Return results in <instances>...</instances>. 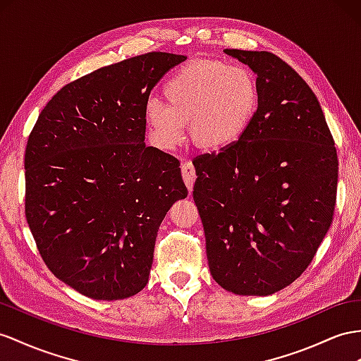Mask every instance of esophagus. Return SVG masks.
Instances as JSON below:
<instances>
[{
  "mask_svg": "<svg viewBox=\"0 0 361 361\" xmlns=\"http://www.w3.org/2000/svg\"><path fill=\"white\" fill-rule=\"evenodd\" d=\"M181 173H183V180H184V183H186L188 189L192 192L193 183H195V178H197V172H195V168H193V164L190 161H184L181 164Z\"/></svg>",
  "mask_w": 361,
  "mask_h": 361,
  "instance_id": "esophagus-1",
  "label": "esophagus"
}]
</instances>
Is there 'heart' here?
<instances>
[{"mask_svg": "<svg viewBox=\"0 0 361 361\" xmlns=\"http://www.w3.org/2000/svg\"><path fill=\"white\" fill-rule=\"evenodd\" d=\"M166 104L149 99L143 117L155 143L172 149L186 137L207 152L235 146L253 123L259 108V85L244 66L200 59L173 70L161 87Z\"/></svg>", "mask_w": 361, "mask_h": 361, "instance_id": "b5f03b06", "label": "heart"}]
</instances>
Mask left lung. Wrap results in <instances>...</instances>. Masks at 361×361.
Here are the masks:
<instances>
[{"label":"left lung","instance_id":"left-lung-1","mask_svg":"<svg viewBox=\"0 0 361 361\" xmlns=\"http://www.w3.org/2000/svg\"><path fill=\"white\" fill-rule=\"evenodd\" d=\"M253 70L259 108L235 146L193 160L212 277L270 295L307 270L334 216L338 161L312 90L270 51L226 49Z\"/></svg>","mask_w":361,"mask_h":361}]
</instances>
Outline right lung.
I'll return each instance as SVG.
<instances>
[{"label":"right lung","instance_id":"right-lung-1","mask_svg":"<svg viewBox=\"0 0 361 361\" xmlns=\"http://www.w3.org/2000/svg\"><path fill=\"white\" fill-rule=\"evenodd\" d=\"M183 54L151 51L102 67L51 97L25 147V218L45 265L96 300L149 279L155 238L188 197L180 161L145 145V104Z\"/></svg>","mask_w":361,"mask_h":361}]
</instances>
